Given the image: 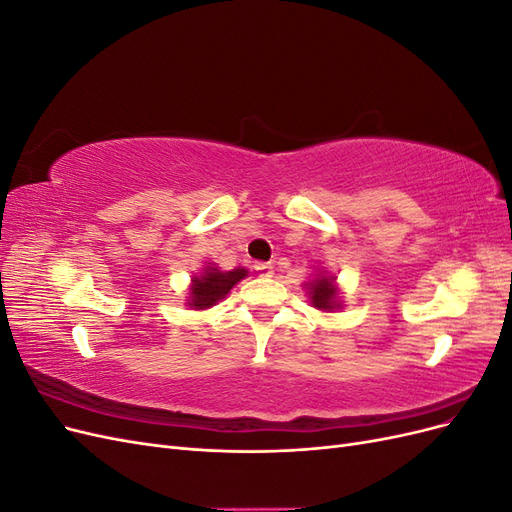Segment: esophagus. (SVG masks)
<instances>
[{
	"label": "esophagus",
	"instance_id": "34e87169",
	"mask_svg": "<svg viewBox=\"0 0 512 512\" xmlns=\"http://www.w3.org/2000/svg\"><path fill=\"white\" fill-rule=\"evenodd\" d=\"M254 269H256V273L260 277H271L273 275V265H271V262H256Z\"/></svg>",
	"mask_w": 512,
	"mask_h": 512
}]
</instances>
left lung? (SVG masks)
<instances>
[{"instance_id":"obj_1","label":"left lung","mask_w":512,"mask_h":512,"mask_svg":"<svg viewBox=\"0 0 512 512\" xmlns=\"http://www.w3.org/2000/svg\"><path fill=\"white\" fill-rule=\"evenodd\" d=\"M309 294H312V303L314 307L318 309H333L337 303H335V297H337V288L333 286V277H320L318 282H314L312 286H309Z\"/></svg>"}]
</instances>
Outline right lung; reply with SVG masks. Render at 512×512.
Here are the masks:
<instances>
[{"label":"right lung","instance_id":"1","mask_svg":"<svg viewBox=\"0 0 512 512\" xmlns=\"http://www.w3.org/2000/svg\"><path fill=\"white\" fill-rule=\"evenodd\" d=\"M247 275L245 269H232V271H218V269H205V275L194 277L192 292H190V307L194 309H207L211 305L224 299L230 288L241 282Z\"/></svg>","mask_w":512,"mask_h":512}]
</instances>
